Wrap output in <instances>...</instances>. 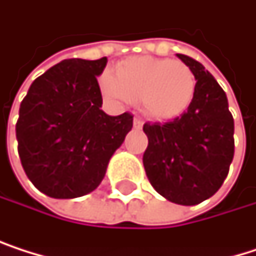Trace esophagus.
<instances>
[{
	"instance_id": "34e87169",
	"label": "esophagus",
	"mask_w": 256,
	"mask_h": 256,
	"mask_svg": "<svg viewBox=\"0 0 256 256\" xmlns=\"http://www.w3.org/2000/svg\"><path fill=\"white\" fill-rule=\"evenodd\" d=\"M132 125H134V128H136V130H140V128L143 126V120H142L140 118H137V116H136V118H134V120H132Z\"/></svg>"
}]
</instances>
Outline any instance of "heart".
Here are the masks:
<instances>
[{
	"label": "heart",
	"instance_id": "b5f03b06",
	"mask_svg": "<svg viewBox=\"0 0 256 256\" xmlns=\"http://www.w3.org/2000/svg\"><path fill=\"white\" fill-rule=\"evenodd\" d=\"M104 94L116 101H140L155 120H170L188 110L196 94V76L182 62L148 56L118 63L101 78Z\"/></svg>",
	"mask_w": 256,
	"mask_h": 256
}]
</instances>
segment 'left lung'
<instances>
[{"instance_id": "1", "label": "left lung", "mask_w": 256, "mask_h": 256, "mask_svg": "<svg viewBox=\"0 0 256 256\" xmlns=\"http://www.w3.org/2000/svg\"><path fill=\"white\" fill-rule=\"evenodd\" d=\"M196 76V94L186 113L164 124H144L143 166L150 186L168 200L198 205L228 176L234 158V118L214 76L194 58L176 54Z\"/></svg>"}]
</instances>
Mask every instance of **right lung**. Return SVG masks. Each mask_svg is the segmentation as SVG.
I'll use <instances>...</instances> for the list:
<instances>
[{"label": "right lung", "mask_w": 256, "mask_h": 256, "mask_svg": "<svg viewBox=\"0 0 256 256\" xmlns=\"http://www.w3.org/2000/svg\"><path fill=\"white\" fill-rule=\"evenodd\" d=\"M107 57L68 58L30 86L16 122L20 164L38 190L72 199L96 188L114 150L132 128V114L101 110L98 75Z\"/></svg>", "instance_id": "obj_1"}]
</instances>
